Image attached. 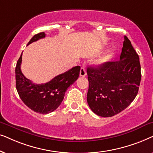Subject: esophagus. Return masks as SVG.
Segmentation results:
<instances>
[{"mask_svg": "<svg viewBox=\"0 0 153 153\" xmlns=\"http://www.w3.org/2000/svg\"><path fill=\"white\" fill-rule=\"evenodd\" d=\"M87 73H86V71H85V68L84 67H82L80 69V76L81 77H85L86 76Z\"/></svg>", "mask_w": 153, "mask_h": 153, "instance_id": "34e87169", "label": "esophagus"}]
</instances>
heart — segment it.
Segmentation results:
<instances>
[{
  "label": "heart",
  "mask_w": 153,
  "mask_h": 153,
  "mask_svg": "<svg viewBox=\"0 0 153 153\" xmlns=\"http://www.w3.org/2000/svg\"><path fill=\"white\" fill-rule=\"evenodd\" d=\"M108 59H109V56H103V57H101V59H99L98 60L97 64H99V65L104 64L105 63H106L108 61Z\"/></svg>",
  "instance_id": "heart-1"
}]
</instances>
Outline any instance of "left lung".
<instances>
[{"label": "left lung", "instance_id": "1", "mask_svg": "<svg viewBox=\"0 0 153 153\" xmlns=\"http://www.w3.org/2000/svg\"><path fill=\"white\" fill-rule=\"evenodd\" d=\"M124 39L119 61L88 67L87 70V103L94 113L103 117L117 115L129 106L139 88V57L127 36Z\"/></svg>", "mask_w": 153, "mask_h": 153}]
</instances>
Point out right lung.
Returning <instances> with one entry per match:
<instances>
[{
    "instance_id": "obj_1",
    "label": "right lung",
    "mask_w": 153,
    "mask_h": 153,
    "mask_svg": "<svg viewBox=\"0 0 153 153\" xmlns=\"http://www.w3.org/2000/svg\"><path fill=\"white\" fill-rule=\"evenodd\" d=\"M45 37L44 32L33 37L28 45ZM22 53L15 68L16 88L24 104L36 113L48 114L57 108L64 98L68 87L73 84L80 75V66H77L62 74L54 77L44 84L37 85L26 78L21 71Z\"/></svg>"
}]
</instances>
